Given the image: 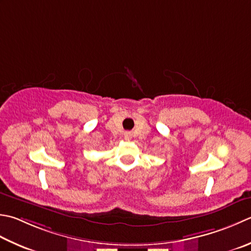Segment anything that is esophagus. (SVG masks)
Masks as SVG:
<instances>
[{"label":"esophagus","instance_id":"esophagus-1","mask_svg":"<svg viewBox=\"0 0 251 251\" xmlns=\"http://www.w3.org/2000/svg\"><path fill=\"white\" fill-rule=\"evenodd\" d=\"M124 138H125L126 140H130V139H131V132L126 131L125 134H124Z\"/></svg>","mask_w":251,"mask_h":251}]
</instances>
